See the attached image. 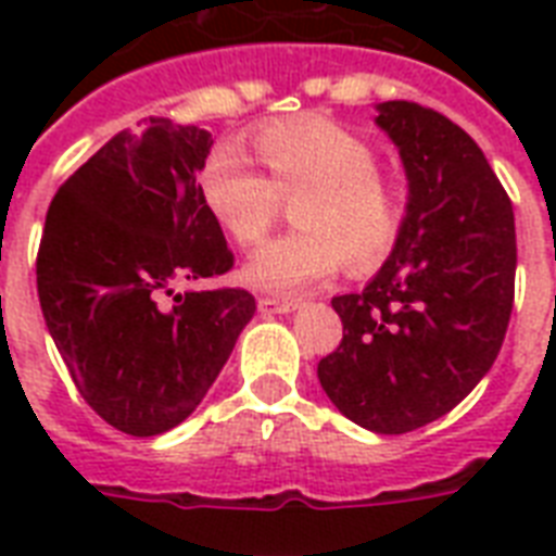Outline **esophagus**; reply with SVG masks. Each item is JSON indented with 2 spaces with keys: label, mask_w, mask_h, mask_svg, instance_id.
I'll return each mask as SVG.
<instances>
[{
  "label": "esophagus",
  "mask_w": 556,
  "mask_h": 556,
  "mask_svg": "<svg viewBox=\"0 0 556 556\" xmlns=\"http://www.w3.org/2000/svg\"><path fill=\"white\" fill-rule=\"evenodd\" d=\"M300 308L296 300H282V296H260V312L262 314H288Z\"/></svg>",
  "instance_id": "34e87169"
}]
</instances>
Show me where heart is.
Here are the masks:
<instances>
[{"mask_svg":"<svg viewBox=\"0 0 556 556\" xmlns=\"http://www.w3.org/2000/svg\"><path fill=\"white\" fill-rule=\"evenodd\" d=\"M253 150L268 178L248 167L233 147H218L201 167V201L236 244L262 242L282 199L300 230L253 253L244 279L265 291L300 294L326 282L346 260L349 270H375L395 248L404 204L364 138L326 117H291L260 126Z\"/></svg>","mask_w":556,"mask_h":556,"instance_id":"heart-1","label":"heart"}]
</instances>
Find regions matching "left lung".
Instances as JSON below:
<instances>
[{
  "label": "left lung",
  "instance_id": "obj_1",
  "mask_svg": "<svg viewBox=\"0 0 556 556\" xmlns=\"http://www.w3.org/2000/svg\"><path fill=\"white\" fill-rule=\"evenodd\" d=\"M375 124L409 181L404 227L369 286L331 300L343 340L317 378L349 421L401 435L465 401L500 355L517 230L508 192L462 126L409 100L378 103Z\"/></svg>",
  "mask_w": 556,
  "mask_h": 556
}]
</instances>
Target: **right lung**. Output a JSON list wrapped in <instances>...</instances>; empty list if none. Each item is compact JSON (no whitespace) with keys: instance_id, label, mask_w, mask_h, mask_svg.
<instances>
[{"instance_id":"obj_1","label":"right lung","mask_w":556,"mask_h":556,"mask_svg":"<svg viewBox=\"0 0 556 556\" xmlns=\"http://www.w3.org/2000/svg\"><path fill=\"white\" fill-rule=\"evenodd\" d=\"M210 147L207 129L169 117L117 132L56 190L39 242V305L74 387L138 439L201 404L256 312L244 288L161 303L176 279L233 268L195 181Z\"/></svg>"}]
</instances>
